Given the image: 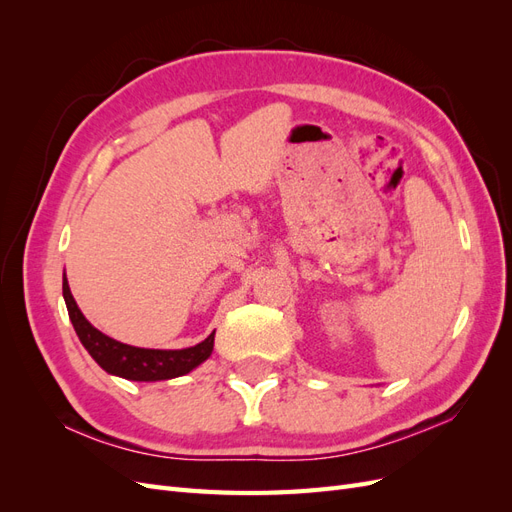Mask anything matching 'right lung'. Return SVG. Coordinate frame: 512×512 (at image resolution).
Instances as JSON below:
<instances>
[{"instance_id":"add662e5","label":"right lung","mask_w":512,"mask_h":512,"mask_svg":"<svg viewBox=\"0 0 512 512\" xmlns=\"http://www.w3.org/2000/svg\"><path fill=\"white\" fill-rule=\"evenodd\" d=\"M64 299H66L72 327L76 335H79L81 344L91 354V359L113 376L136 380V382L170 380V378H179L183 374H190L194 367H198L211 356L215 331L205 339V342H200L192 348H183V350L136 348V346L117 342V339L104 335L94 327V324L87 322V318L81 314L79 305H76L72 297L66 275H64Z\"/></svg>"}]
</instances>
